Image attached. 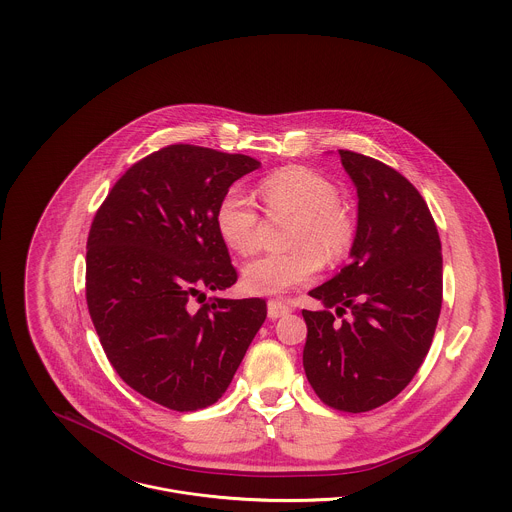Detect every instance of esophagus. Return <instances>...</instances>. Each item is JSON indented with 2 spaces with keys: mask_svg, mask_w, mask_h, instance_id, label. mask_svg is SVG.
<instances>
[{
  "mask_svg": "<svg viewBox=\"0 0 512 512\" xmlns=\"http://www.w3.org/2000/svg\"><path fill=\"white\" fill-rule=\"evenodd\" d=\"M290 311H292V307H290L286 301H282V299H270V301H268V317H270V319L284 317V315H288Z\"/></svg>",
  "mask_w": 512,
  "mask_h": 512,
  "instance_id": "1",
  "label": "esophagus"
}]
</instances>
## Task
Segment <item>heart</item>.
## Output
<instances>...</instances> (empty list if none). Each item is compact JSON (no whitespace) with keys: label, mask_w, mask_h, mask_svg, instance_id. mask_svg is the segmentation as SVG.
<instances>
[{"label":"heart","mask_w":512,"mask_h":512,"mask_svg":"<svg viewBox=\"0 0 512 512\" xmlns=\"http://www.w3.org/2000/svg\"><path fill=\"white\" fill-rule=\"evenodd\" d=\"M270 217H293L290 242L295 248L266 254L244 266V288L254 295H278L313 280L325 256L341 258L355 240V219L339 199L337 187L307 167H286L260 183ZM217 230L228 248L250 256L262 246V219L252 201L236 191L217 207Z\"/></svg>","instance_id":"heart-1"}]
</instances>
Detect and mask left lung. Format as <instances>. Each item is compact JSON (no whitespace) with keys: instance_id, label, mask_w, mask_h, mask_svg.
Returning <instances> with one entry per match:
<instances>
[{"instance_id":"left-lung-1","label":"left lung","mask_w":512,"mask_h":512,"mask_svg":"<svg viewBox=\"0 0 512 512\" xmlns=\"http://www.w3.org/2000/svg\"><path fill=\"white\" fill-rule=\"evenodd\" d=\"M339 155L357 187V234L351 264L309 292L323 309L301 311L303 368L327 406L359 414L398 396L424 363L441 311L443 262L418 189L363 153Z\"/></svg>"}]
</instances>
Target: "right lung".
I'll list each match as a JSON object with an SVG mask.
<instances>
[{
    "instance_id": "add662e5",
    "label": "right lung",
    "mask_w": 512,
    "mask_h": 512,
    "mask_svg": "<svg viewBox=\"0 0 512 512\" xmlns=\"http://www.w3.org/2000/svg\"><path fill=\"white\" fill-rule=\"evenodd\" d=\"M260 161L167 146L112 187L86 242V303L120 378L177 412L215 404L266 319V301L209 297L236 282L217 230L228 187Z\"/></svg>"
}]
</instances>
